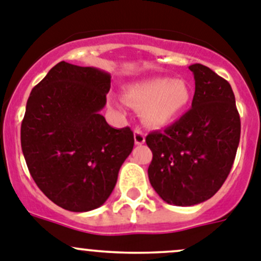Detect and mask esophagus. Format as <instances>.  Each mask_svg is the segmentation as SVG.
<instances>
[{
	"label": "esophagus",
	"mask_w": 261,
	"mask_h": 261,
	"mask_svg": "<svg viewBox=\"0 0 261 261\" xmlns=\"http://www.w3.org/2000/svg\"><path fill=\"white\" fill-rule=\"evenodd\" d=\"M134 139H135V144L142 145L145 143V135L140 128H135L134 131Z\"/></svg>",
	"instance_id": "34e87169"
}]
</instances>
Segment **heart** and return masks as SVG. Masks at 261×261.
Masks as SVG:
<instances>
[{
    "mask_svg": "<svg viewBox=\"0 0 261 261\" xmlns=\"http://www.w3.org/2000/svg\"><path fill=\"white\" fill-rule=\"evenodd\" d=\"M126 100L142 108V117L149 126L161 127L174 122L189 106L192 87L182 79L150 77L128 85Z\"/></svg>",
    "mask_w": 261,
    "mask_h": 261,
    "instance_id": "1",
    "label": "heart"
}]
</instances>
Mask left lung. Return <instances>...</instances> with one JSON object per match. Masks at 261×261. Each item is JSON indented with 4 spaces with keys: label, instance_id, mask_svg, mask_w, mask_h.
Returning <instances> with one entry per match:
<instances>
[{
    "label": "left lung",
    "instance_id": "1",
    "mask_svg": "<svg viewBox=\"0 0 261 261\" xmlns=\"http://www.w3.org/2000/svg\"><path fill=\"white\" fill-rule=\"evenodd\" d=\"M194 74L192 108L145 142L153 153L148 176L165 202L193 206L221 188L234 162L241 119L229 82L202 64L189 65Z\"/></svg>",
    "mask_w": 261,
    "mask_h": 261
}]
</instances>
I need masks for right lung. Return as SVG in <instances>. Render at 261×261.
I'll return each instance as SVG.
<instances>
[{
	"instance_id": "1",
	"label": "right lung",
	"mask_w": 261,
	"mask_h": 261,
	"mask_svg": "<svg viewBox=\"0 0 261 261\" xmlns=\"http://www.w3.org/2000/svg\"><path fill=\"white\" fill-rule=\"evenodd\" d=\"M111 74L60 62L32 89L21 122V150L38 188L73 213L100 207L134 148L130 127L113 128L100 111Z\"/></svg>"
}]
</instances>
